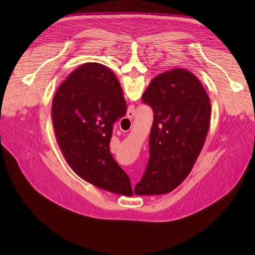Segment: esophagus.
<instances>
[{
    "label": "esophagus",
    "mask_w": 255,
    "mask_h": 255,
    "mask_svg": "<svg viewBox=\"0 0 255 255\" xmlns=\"http://www.w3.org/2000/svg\"><path fill=\"white\" fill-rule=\"evenodd\" d=\"M133 116H134V114H133L132 112H129V113L127 114V118H129V119H132Z\"/></svg>",
    "instance_id": "34e87169"
}]
</instances>
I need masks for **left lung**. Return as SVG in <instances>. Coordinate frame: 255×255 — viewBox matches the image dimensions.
I'll return each mask as SVG.
<instances>
[{
  "instance_id": "left-lung-1",
  "label": "left lung",
  "mask_w": 255,
  "mask_h": 255,
  "mask_svg": "<svg viewBox=\"0 0 255 255\" xmlns=\"http://www.w3.org/2000/svg\"><path fill=\"white\" fill-rule=\"evenodd\" d=\"M141 100L151 106L154 120L150 159L134 194H165L187 178L202 152L210 126L211 101L198 78L183 68L154 77Z\"/></svg>"
}]
</instances>
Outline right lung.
<instances>
[{
  "label": "right lung",
  "instance_id": "1",
  "mask_svg": "<svg viewBox=\"0 0 255 255\" xmlns=\"http://www.w3.org/2000/svg\"><path fill=\"white\" fill-rule=\"evenodd\" d=\"M126 112L116 74L98 63H86L70 73L51 105L57 142L71 169L100 189L131 196L129 177L110 152L113 125Z\"/></svg>",
  "mask_w": 255,
  "mask_h": 255
}]
</instances>
